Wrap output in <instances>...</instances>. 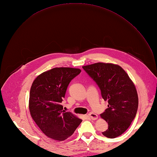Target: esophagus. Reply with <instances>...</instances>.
Returning <instances> with one entry per match:
<instances>
[{
  "mask_svg": "<svg viewBox=\"0 0 157 157\" xmlns=\"http://www.w3.org/2000/svg\"><path fill=\"white\" fill-rule=\"evenodd\" d=\"M88 116H89V117H90V118H91L92 120H97V119L98 118V116H97V115L96 114H94V113H89V114H88Z\"/></svg>",
  "mask_w": 157,
  "mask_h": 157,
  "instance_id": "1",
  "label": "esophagus"
}]
</instances>
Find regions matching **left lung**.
Returning a JSON list of instances; mask_svg holds the SVG:
<instances>
[{"instance_id":"1","label":"left lung","mask_w":157,"mask_h":157,"mask_svg":"<svg viewBox=\"0 0 157 157\" xmlns=\"http://www.w3.org/2000/svg\"><path fill=\"white\" fill-rule=\"evenodd\" d=\"M83 69L99 87L108 108L101 114L108 123L102 134L108 138L121 135L136 117L138 95L134 83L120 65L98 62Z\"/></svg>"}]
</instances>
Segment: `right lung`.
<instances>
[{
	"label": "right lung",
	"instance_id": "obj_1",
	"mask_svg": "<svg viewBox=\"0 0 157 157\" xmlns=\"http://www.w3.org/2000/svg\"><path fill=\"white\" fill-rule=\"evenodd\" d=\"M80 72L79 69L56 67L40 74L33 81L29 97L30 115L49 138L67 139L82 121L63 110L61 105L71 81Z\"/></svg>",
	"mask_w": 157,
	"mask_h": 157
}]
</instances>
